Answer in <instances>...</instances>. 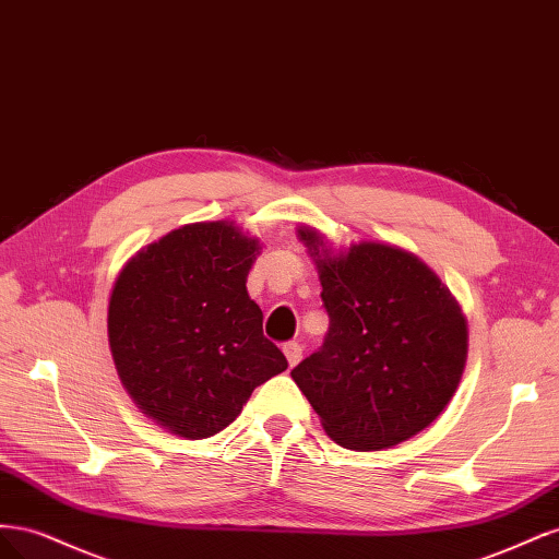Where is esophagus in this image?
Here are the masks:
<instances>
[{
  "label": "esophagus",
  "instance_id": "1",
  "mask_svg": "<svg viewBox=\"0 0 559 559\" xmlns=\"http://www.w3.org/2000/svg\"><path fill=\"white\" fill-rule=\"evenodd\" d=\"M282 349H284V357H286V361H289V366H296L300 361V357H302V345L300 343H296V341L284 343Z\"/></svg>",
  "mask_w": 559,
  "mask_h": 559
}]
</instances>
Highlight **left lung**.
I'll list each match as a JSON object with an SVG mask.
<instances>
[{
    "label": "left lung",
    "mask_w": 559,
    "mask_h": 559,
    "mask_svg": "<svg viewBox=\"0 0 559 559\" xmlns=\"http://www.w3.org/2000/svg\"><path fill=\"white\" fill-rule=\"evenodd\" d=\"M329 333L292 378L337 445L359 452L408 441L445 411L462 380L468 331L433 270L394 245L333 253L308 226Z\"/></svg>",
    "instance_id": "left-lung-1"
}]
</instances>
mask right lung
<instances>
[{"label": "right lung", "mask_w": 559, "mask_h": 559, "mask_svg": "<svg viewBox=\"0 0 559 559\" xmlns=\"http://www.w3.org/2000/svg\"><path fill=\"white\" fill-rule=\"evenodd\" d=\"M259 249L228 222L186 224L118 273L107 314L111 357L132 401L163 429L210 438L289 366L247 294Z\"/></svg>", "instance_id": "obj_1"}]
</instances>
